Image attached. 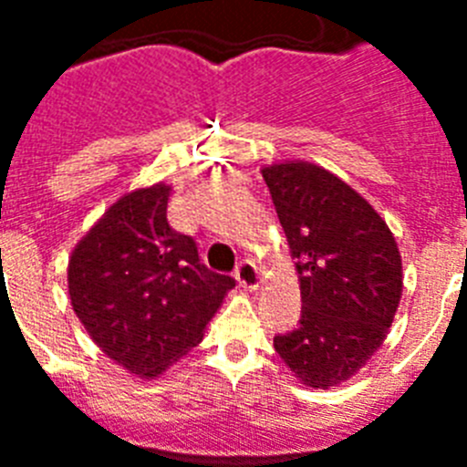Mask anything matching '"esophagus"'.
Wrapping results in <instances>:
<instances>
[{
	"mask_svg": "<svg viewBox=\"0 0 467 467\" xmlns=\"http://www.w3.org/2000/svg\"><path fill=\"white\" fill-rule=\"evenodd\" d=\"M236 280L245 287V290H257L259 283H262V275H259V269L254 266V262L243 259L236 266Z\"/></svg>",
	"mask_w": 467,
	"mask_h": 467,
	"instance_id": "esophagus-1",
	"label": "esophagus"
}]
</instances>
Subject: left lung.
<instances>
[{
  "mask_svg": "<svg viewBox=\"0 0 467 467\" xmlns=\"http://www.w3.org/2000/svg\"><path fill=\"white\" fill-rule=\"evenodd\" d=\"M296 259L301 317L275 334L283 362L311 388L356 374L383 344L402 296L398 243L377 210L313 163L262 171Z\"/></svg>",
  "mask_w": 467,
  "mask_h": 467,
  "instance_id": "8db88e82",
  "label": "left lung"
}]
</instances>
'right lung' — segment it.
Segmentation results:
<instances>
[{"label": "right lung", "instance_id": "1", "mask_svg": "<svg viewBox=\"0 0 467 467\" xmlns=\"http://www.w3.org/2000/svg\"><path fill=\"white\" fill-rule=\"evenodd\" d=\"M171 187L126 193L74 247L67 283L90 339L128 372L150 379L203 339L231 275L198 257L196 241L168 224Z\"/></svg>", "mask_w": 467, "mask_h": 467}]
</instances>
